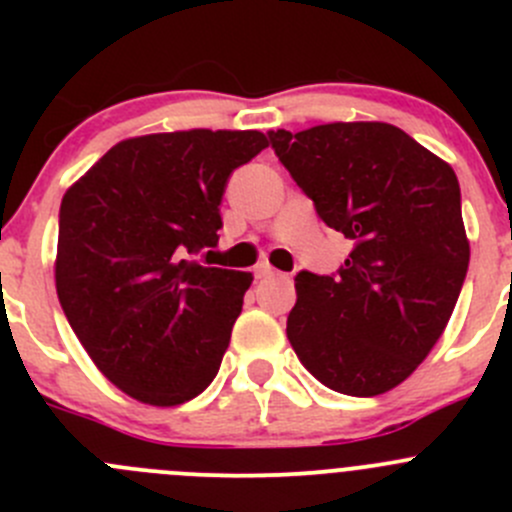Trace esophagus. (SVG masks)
Wrapping results in <instances>:
<instances>
[{"instance_id": "1", "label": "esophagus", "mask_w": 512, "mask_h": 512, "mask_svg": "<svg viewBox=\"0 0 512 512\" xmlns=\"http://www.w3.org/2000/svg\"><path fill=\"white\" fill-rule=\"evenodd\" d=\"M275 267H272V265H267V262H265V265H257L255 267V277H257V280H262V277H272V275H275Z\"/></svg>"}]
</instances>
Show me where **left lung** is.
<instances>
[{
    "instance_id": "8db88e82",
    "label": "left lung",
    "mask_w": 512,
    "mask_h": 512,
    "mask_svg": "<svg viewBox=\"0 0 512 512\" xmlns=\"http://www.w3.org/2000/svg\"><path fill=\"white\" fill-rule=\"evenodd\" d=\"M267 136L319 218L354 242L334 277H294L289 344L332 391L386 394L431 352L466 280L456 173L391 123Z\"/></svg>"
}]
</instances>
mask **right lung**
Masks as SVG:
<instances>
[{
  "instance_id": "1",
  "label": "right lung",
  "mask_w": 512,
  "mask_h": 512,
  "mask_svg": "<svg viewBox=\"0 0 512 512\" xmlns=\"http://www.w3.org/2000/svg\"><path fill=\"white\" fill-rule=\"evenodd\" d=\"M267 143L208 128L126 138L66 190L56 294L98 371L131 399L185 404L218 374L252 275L195 255L218 245L230 173Z\"/></svg>"
}]
</instances>
